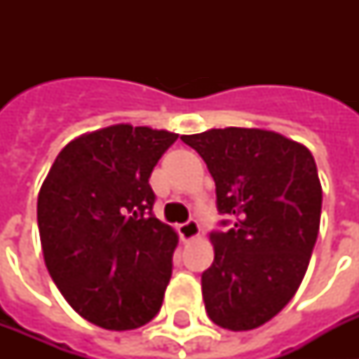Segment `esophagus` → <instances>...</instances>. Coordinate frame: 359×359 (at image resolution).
<instances>
[{
	"label": "esophagus",
	"instance_id": "34e87169",
	"mask_svg": "<svg viewBox=\"0 0 359 359\" xmlns=\"http://www.w3.org/2000/svg\"><path fill=\"white\" fill-rule=\"evenodd\" d=\"M199 224H197V219L190 218L188 222H184V224L179 225V235L182 240H191L196 238V236H199Z\"/></svg>",
	"mask_w": 359,
	"mask_h": 359
}]
</instances>
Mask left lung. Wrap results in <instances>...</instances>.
Here are the masks:
<instances>
[{
    "instance_id": "left-lung-1",
    "label": "left lung",
    "mask_w": 359,
    "mask_h": 359,
    "mask_svg": "<svg viewBox=\"0 0 359 359\" xmlns=\"http://www.w3.org/2000/svg\"><path fill=\"white\" fill-rule=\"evenodd\" d=\"M216 182L219 227L201 273L205 309L233 332L259 328L290 302L318 236L323 188L306 147L276 132L214 128L182 135Z\"/></svg>"
}]
</instances>
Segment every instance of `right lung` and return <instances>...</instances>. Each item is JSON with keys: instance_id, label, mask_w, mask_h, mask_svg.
Returning a JSON list of instances; mask_svg holds the SVG:
<instances>
[{"instance_id": "obj_1", "label": "right lung", "mask_w": 359, "mask_h": 359, "mask_svg": "<svg viewBox=\"0 0 359 359\" xmlns=\"http://www.w3.org/2000/svg\"><path fill=\"white\" fill-rule=\"evenodd\" d=\"M179 135L115 124L70 141L41 188L36 222L53 283L100 328L156 317L173 272L177 235L154 216L149 179Z\"/></svg>"}]
</instances>
